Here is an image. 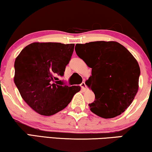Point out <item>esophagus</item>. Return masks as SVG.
I'll return each mask as SVG.
<instances>
[{"mask_svg":"<svg viewBox=\"0 0 152 152\" xmlns=\"http://www.w3.org/2000/svg\"><path fill=\"white\" fill-rule=\"evenodd\" d=\"M80 87H81L82 90H86V85L85 83V82H83L81 84H80Z\"/></svg>","mask_w":152,"mask_h":152,"instance_id":"34e87169","label":"esophagus"}]
</instances>
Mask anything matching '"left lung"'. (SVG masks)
I'll return each mask as SVG.
<instances>
[{"instance_id": "left-lung-1", "label": "left lung", "mask_w": 152, "mask_h": 152, "mask_svg": "<svg viewBox=\"0 0 152 152\" xmlns=\"http://www.w3.org/2000/svg\"><path fill=\"white\" fill-rule=\"evenodd\" d=\"M75 50L92 76L86 81L95 95L90 111L104 118H114L130 106L139 88L140 69L137 61L116 41L77 44Z\"/></svg>"}]
</instances>
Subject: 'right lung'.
Segmentation results:
<instances>
[{"label": "right lung", "instance_id": "right-lung-1", "mask_svg": "<svg viewBox=\"0 0 152 152\" xmlns=\"http://www.w3.org/2000/svg\"><path fill=\"white\" fill-rule=\"evenodd\" d=\"M74 48L73 43L36 42L26 46L15 59V85L23 99L38 114H57L80 90L79 86L55 82L59 80L57 76L64 75Z\"/></svg>", "mask_w": 152, "mask_h": 152}]
</instances>
